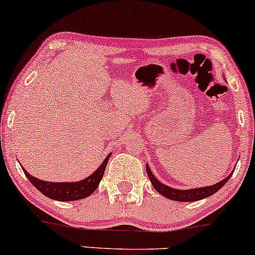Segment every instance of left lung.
<instances>
[{
  "mask_svg": "<svg viewBox=\"0 0 255 255\" xmlns=\"http://www.w3.org/2000/svg\"><path fill=\"white\" fill-rule=\"evenodd\" d=\"M146 172H147V175L149 177V180H151L152 186L154 187V189L158 191L159 194H161L162 196L169 198V200L172 201H177V202H194V201L203 200V198L209 197L211 196V195H214L215 193H217V191L221 189L226 182H228V180L231 177L235 170H233L229 176H226L224 180H222L221 182L214 184V186L194 188V189H188V190L174 189L172 187L162 184L154 175H153L148 165H146Z\"/></svg>",
  "mask_w": 255,
  "mask_h": 255,
  "instance_id": "1",
  "label": "left lung"
}]
</instances>
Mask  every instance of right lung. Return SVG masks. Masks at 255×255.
Returning a JSON list of instances; mask_svg holds the SVG:
<instances>
[{"label":"right lung","instance_id":"1","mask_svg":"<svg viewBox=\"0 0 255 255\" xmlns=\"http://www.w3.org/2000/svg\"><path fill=\"white\" fill-rule=\"evenodd\" d=\"M110 158V154L104 159L99 168L94 172L92 175L87 177L85 180L79 181V182H48L43 181L30 175L25 169L23 168V172L25 176L29 179L31 183L40 191L41 194L47 196L48 198L55 201H78L82 198L88 197L94 191L97 189L99 184L102 180L104 170H106L108 160Z\"/></svg>","mask_w":255,"mask_h":255}]
</instances>
